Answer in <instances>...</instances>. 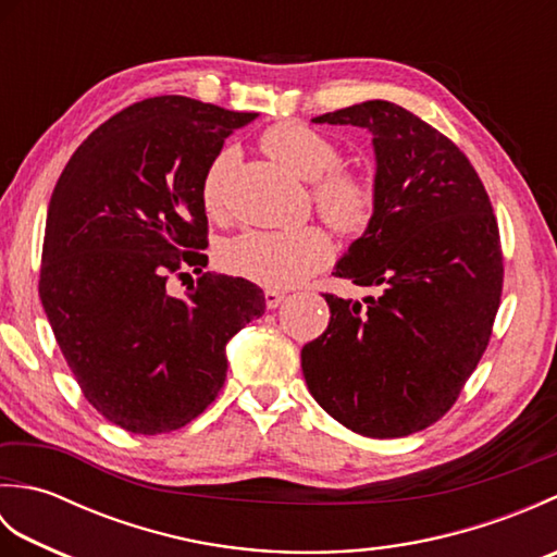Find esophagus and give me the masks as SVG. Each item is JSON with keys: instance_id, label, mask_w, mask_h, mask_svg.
Listing matches in <instances>:
<instances>
[{"instance_id": "obj_1", "label": "esophagus", "mask_w": 557, "mask_h": 557, "mask_svg": "<svg viewBox=\"0 0 557 557\" xmlns=\"http://www.w3.org/2000/svg\"><path fill=\"white\" fill-rule=\"evenodd\" d=\"M285 301V294L277 289H265V306L268 309H277V306Z\"/></svg>"}]
</instances>
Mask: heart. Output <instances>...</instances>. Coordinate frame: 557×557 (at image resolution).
<instances>
[{
  "mask_svg": "<svg viewBox=\"0 0 557 557\" xmlns=\"http://www.w3.org/2000/svg\"><path fill=\"white\" fill-rule=\"evenodd\" d=\"M263 148L280 164L315 184V203L339 232H361L373 215V188L339 168V148L304 124H277L265 132ZM234 150H222L206 170L200 200L208 215L222 212V194L234 168ZM333 258V242L321 227L289 232H244L222 248V265L268 289H289L323 270Z\"/></svg>",
  "mask_w": 557,
  "mask_h": 557,
  "instance_id": "heart-1",
  "label": "heart"
}]
</instances>
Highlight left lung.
Returning <instances> with one entry per match:
<instances>
[{
    "label": "left lung",
    "instance_id": "obj_1",
    "mask_svg": "<svg viewBox=\"0 0 557 557\" xmlns=\"http://www.w3.org/2000/svg\"><path fill=\"white\" fill-rule=\"evenodd\" d=\"M311 122L373 136V215L333 275L381 294H325L327 330L301 349L306 385L354 433L423 431L474 373L500 306L488 194L453 140L395 102L369 100Z\"/></svg>",
    "mask_w": 557,
    "mask_h": 557
}]
</instances>
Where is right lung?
I'll use <instances>...</instances> for the list:
<instances>
[{
    "label": "right lung",
    "mask_w": 557,
    "mask_h": 557,
    "mask_svg": "<svg viewBox=\"0 0 557 557\" xmlns=\"http://www.w3.org/2000/svg\"><path fill=\"white\" fill-rule=\"evenodd\" d=\"M256 112L184 96L136 102L71 156L47 208L40 299L71 373L104 419L158 435L196 419L227 375V342L265 313L263 289L203 272L200 184ZM201 277L172 298L166 277Z\"/></svg>",
    "instance_id": "add662e5"
}]
</instances>
